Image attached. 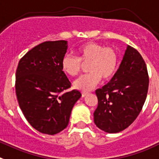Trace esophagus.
Instances as JSON below:
<instances>
[{
	"instance_id": "esophagus-1",
	"label": "esophagus",
	"mask_w": 159,
	"mask_h": 159,
	"mask_svg": "<svg viewBox=\"0 0 159 159\" xmlns=\"http://www.w3.org/2000/svg\"><path fill=\"white\" fill-rule=\"evenodd\" d=\"M88 92H81V95H82V97H85V96H86V95L88 94Z\"/></svg>"
}]
</instances>
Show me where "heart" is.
<instances>
[{
  "label": "heart",
  "mask_w": 159,
  "mask_h": 159,
  "mask_svg": "<svg viewBox=\"0 0 159 159\" xmlns=\"http://www.w3.org/2000/svg\"><path fill=\"white\" fill-rule=\"evenodd\" d=\"M77 57L66 54L61 60V70L66 75L75 77L82 69V63L87 64L89 73L80 77L74 82V87L88 91L95 87L102 80L112 78L118 70V52L111 46L96 42H86L76 49Z\"/></svg>",
  "instance_id": "b5f03b06"
}]
</instances>
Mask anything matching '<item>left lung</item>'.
Here are the masks:
<instances>
[{
	"mask_svg": "<svg viewBox=\"0 0 159 159\" xmlns=\"http://www.w3.org/2000/svg\"><path fill=\"white\" fill-rule=\"evenodd\" d=\"M149 87L146 65L137 49L128 45L119 69L109 83L96 90L95 125L118 133L133 123L143 109Z\"/></svg>",
	"mask_w": 159,
	"mask_h": 159,
	"instance_id": "obj_1",
	"label": "left lung"
}]
</instances>
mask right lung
Instances as JSON below:
<instances>
[{
    "label": "right lung",
    "mask_w": 159,
    "mask_h": 159,
    "mask_svg": "<svg viewBox=\"0 0 159 159\" xmlns=\"http://www.w3.org/2000/svg\"><path fill=\"white\" fill-rule=\"evenodd\" d=\"M66 41H48L34 47L19 61L16 98L22 113L35 129L56 134L66 129L76 102L81 98L61 70Z\"/></svg>",
    "instance_id": "add662e5"
}]
</instances>
